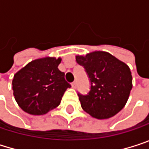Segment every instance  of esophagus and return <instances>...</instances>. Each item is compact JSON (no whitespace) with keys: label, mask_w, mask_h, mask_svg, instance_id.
I'll return each mask as SVG.
<instances>
[{"label":"esophagus","mask_w":149,"mask_h":149,"mask_svg":"<svg viewBox=\"0 0 149 149\" xmlns=\"http://www.w3.org/2000/svg\"><path fill=\"white\" fill-rule=\"evenodd\" d=\"M72 88H76V87H77V82L72 83Z\"/></svg>","instance_id":"34e87169"}]
</instances>
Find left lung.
Segmentation results:
<instances>
[{
	"instance_id": "1",
	"label": "left lung",
	"mask_w": 149,
	"mask_h": 149,
	"mask_svg": "<svg viewBox=\"0 0 149 149\" xmlns=\"http://www.w3.org/2000/svg\"><path fill=\"white\" fill-rule=\"evenodd\" d=\"M76 60L84 67L91 84L88 95L78 94L82 109L97 119L116 115L125 106L133 87L130 67L103 51L77 55Z\"/></svg>"
}]
</instances>
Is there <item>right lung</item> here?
I'll use <instances>...</instances> for the list:
<instances>
[{"instance_id":"obj_1","label":"right lung","mask_w":149,"mask_h":149,"mask_svg":"<svg viewBox=\"0 0 149 149\" xmlns=\"http://www.w3.org/2000/svg\"><path fill=\"white\" fill-rule=\"evenodd\" d=\"M61 58L45 57L34 59L14 76L12 85L15 101L25 112L45 115L58 107L71 84L58 70Z\"/></svg>"}]
</instances>
